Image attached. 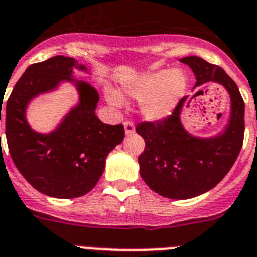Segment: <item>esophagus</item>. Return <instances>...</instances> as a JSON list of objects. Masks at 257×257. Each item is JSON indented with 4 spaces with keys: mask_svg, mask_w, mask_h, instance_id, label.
<instances>
[{
    "mask_svg": "<svg viewBox=\"0 0 257 257\" xmlns=\"http://www.w3.org/2000/svg\"><path fill=\"white\" fill-rule=\"evenodd\" d=\"M124 133L126 134H133L134 131H135V126H134V123L131 122V120H124Z\"/></svg>",
    "mask_w": 257,
    "mask_h": 257,
    "instance_id": "obj_1",
    "label": "esophagus"
}]
</instances>
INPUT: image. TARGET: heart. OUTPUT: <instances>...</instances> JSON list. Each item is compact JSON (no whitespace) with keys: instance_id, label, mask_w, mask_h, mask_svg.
<instances>
[{"instance_id":"heart-1","label":"heart","mask_w":257,"mask_h":257,"mask_svg":"<svg viewBox=\"0 0 257 257\" xmlns=\"http://www.w3.org/2000/svg\"><path fill=\"white\" fill-rule=\"evenodd\" d=\"M187 89V76L181 70H156L138 76L124 85V93L140 100L142 114L148 120H161L174 111ZM107 100L120 104L117 93H109Z\"/></svg>"}]
</instances>
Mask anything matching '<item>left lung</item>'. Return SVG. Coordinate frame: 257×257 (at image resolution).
Returning a JSON list of instances; mask_svg holds the SVG:
<instances>
[{"label":"left lung","instance_id":"left-lung-1","mask_svg":"<svg viewBox=\"0 0 257 257\" xmlns=\"http://www.w3.org/2000/svg\"><path fill=\"white\" fill-rule=\"evenodd\" d=\"M181 62L194 71L195 87L217 82L227 89L231 114L227 127L218 135L192 137L181 122L183 97L165 119L137 124V133L146 142L138 159L142 178L151 190L177 200L199 196L218 185L234 165L244 137V101L233 79L220 66L200 57H185Z\"/></svg>","mask_w":257,"mask_h":257}]
</instances>
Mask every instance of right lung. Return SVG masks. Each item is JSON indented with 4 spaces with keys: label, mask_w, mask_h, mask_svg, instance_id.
<instances>
[{
    "label": "right lung",
    "mask_w": 257,
    "mask_h": 257,
    "mask_svg": "<svg viewBox=\"0 0 257 257\" xmlns=\"http://www.w3.org/2000/svg\"><path fill=\"white\" fill-rule=\"evenodd\" d=\"M74 67L87 70L63 56L31 65L15 84L4 111L9 152L15 166L37 191L58 199L91 191L104 173L109 152L124 138L123 124L111 126L98 119L95 113L100 98L97 91L88 83L76 82L72 78ZM63 80L76 83L79 104L56 131L36 133L25 120L28 102Z\"/></svg>",
    "instance_id": "obj_1"
}]
</instances>
